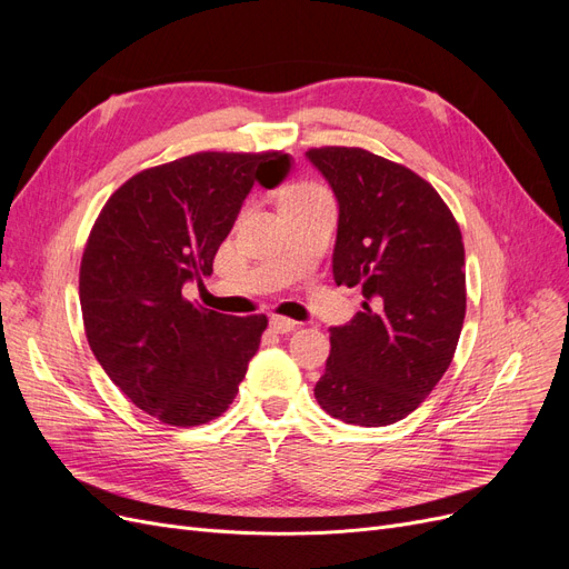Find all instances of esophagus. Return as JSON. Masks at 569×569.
I'll return each mask as SVG.
<instances>
[{"label": "esophagus", "instance_id": "34e87169", "mask_svg": "<svg viewBox=\"0 0 569 569\" xmlns=\"http://www.w3.org/2000/svg\"><path fill=\"white\" fill-rule=\"evenodd\" d=\"M269 326L273 328V330H277V332H281V335H286V332H292V330H296V321H292V319H286V317H271L269 319Z\"/></svg>", "mask_w": 569, "mask_h": 569}]
</instances>
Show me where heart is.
Returning <instances> with one entry per match:
<instances>
[{"mask_svg":"<svg viewBox=\"0 0 569 569\" xmlns=\"http://www.w3.org/2000/svg\"><path fill=\"white\" fill-rule=\"evenodd\" d=\"M321 194H326L321 187H317V184H309V182H300V184H296V187H290V189H288L286 201H298V199L321 197Z\"/></svg>","mask_w":569,"mask_h":569,"instance_id":"heart-1","label":"heart"}]
</instances>
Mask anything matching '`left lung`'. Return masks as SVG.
Instances as JSON below:
<instances>
[{
    "instance_id": "1",
    "label": "left lung",
    "mask_w": 569,
    "mask_h": 569,
    "mask_svg": "<svg viewBox=\"0 0 569 569\" xmlns=\"http://www.w3.org/2000/svg\"><path fill=\"white\" fill-rule=\"evenodd\" d=\"M307 159L340 206L332 277L363 311L330 328L319 406L359 427L408 417L452 363L467 313L465 243L450 208L410 168L361 147Z\"/></svg>"
}]
</instances>
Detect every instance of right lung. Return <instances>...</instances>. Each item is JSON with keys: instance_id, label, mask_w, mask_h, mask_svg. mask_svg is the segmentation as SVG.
<instances>
[{"instance_id": "obj_1", "label": "right lung", "mask_w": 569, "mask_h": 569, "mask_svg": "<svg viewBox=\"0 0 569 569\" xmlns=\"http://www.w3.org/2000/svg\"><path fill=\"white\" fill-rule=\"evenodd\" d=\"M290 173L281 152H199L147 168L108 199L79 269L91 351L131 403L171 427L220 417L260 347L267 317H227L184 300L256 182Z\"/></svg>"}]
</instances>
